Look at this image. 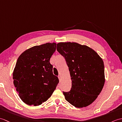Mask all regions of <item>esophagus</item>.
<instances>
[{
    "label": "esophagus",
    "mask_w": 122,
    "mask_h": 122,
    "mask_svg": "<svg viewBox=\"0 0 122 122\" xmlns=\"http://www.w3.org/2000/svg\"><path fill=\"white\" fill-rule=\"evenodd\" d=\"M58 78H59V79L60 80V81H61V78L60 75H59V76H58Z\"/></svg>",
    "instance_id": "1"
}]
</instances>
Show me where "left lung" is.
Masks as SVG:
<instances>
[{"label": "left lung", "instance_id": "left-lung-1", "mask_svg": "<svg viewBox=\"0 0 122 122\" xmlns=\"http://www.w3.org/2000/svg\"><path fill=\"white\" fill-rule=\"evenodd\" d=\"M56 50L66 59L72 87L63 92L66 100L74 107H87L96 100L105 83L103 60L89 46L76 42H60Z\"/></svg>", "mask_w": 122, "mask_h": 122}]
</instances>
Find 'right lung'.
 <instances>
[{"mask_svg":"<svg viewBox=\"0 0 122 122\" xmlns=\"http://www.w3.org/2000/svg\"><path fill=\"white\" fill-rule=\"evenodd\" d=\"M56 43L36 46L24 51L15 64L13 80L19 97L28 105L38 106L52 94L59 82L50 60Z\"/></svg>","mask_w":122,"mask_h":122,"instance_id":"add662e5","label":"right lung"}]
</instances>
